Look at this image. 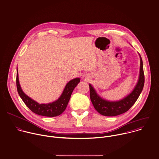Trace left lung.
<instances>
[{
	"mask_svg": "<svg viewBox=\"0 0 159 159\" xmlns=\"http://www.w3.org/2000/svg\"><path fill=\"white\" fill-rule=\"evenodd\" d=\"M140 70L138 83L133 91L124 98L118 101H108L102 98L97 93L93 87L89 84L90 96L95 109L101 115L106 116H115L128 111L135 103L143 91L144 85L143 62L141 55Z\"/></svg>",
	"mask_w": 159,
	"mask_h": 159,
	"instance_id": "obj_1",
	"label": "left lung"
}]
</instances>
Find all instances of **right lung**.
<instances>
[{
  "mask_svg": "<svg viewBox=\"0 0 159 159\" xmlns=\"http://www.w3.org/2000/svg\"><path fill=\"white\" fill-rule=\"evenodd\" d=\"M80 81V78H75L70 80L66 84L61 95L57 100L46 104H39L27 96L23 92L19 83L18 69L16 79V88L18 95L25 105L35 114L48 117L57 116L64 112L67 106L74 89Z\"/></svg>",
  "mask_w": 159,
  "mask_h": 159,
  "instance_id": "add662e5",
  "label": "right lung"
}]
</instances>
